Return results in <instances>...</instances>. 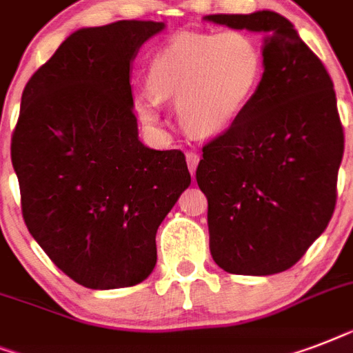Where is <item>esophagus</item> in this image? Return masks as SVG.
<instances>
[{
	"label": "esophagus",
	"instance_id": "obj_1",
	"mask_svg": "<svg viewBox=\"0 0 353 353\" xmlns=\"http://www.w3.org/2000/svg\"><path fill=\"white\" fill-rule=\"evenodd\" d=\"M198 163H199V155L194 154V152H187V165H188V170L190 174H196V168H198Z\"/></svg>",
	"mask_w": 353,
	"mask_h": 353
}]
</instances>
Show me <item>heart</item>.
Listing matches in <instances>:
<instances>
[{"label": "heart", "mask_w": 353, "mask_h": 353, "mask_svg": "<svg viewBox=\"0 0 353 353\" xmlns=\"http://www.w3.org/2000/svg\"><path fill=\"white\" fill-rule=\"evenodd\" d=\"M263 77L258 41L240 29L185 32L155 52L148 65L150 91L133 104L150 126L159 124V104L176 99L177 119L192 135L225 132L247 112Z\"/></svg>", "instance_id": "b5f03b06"}]
</instances>
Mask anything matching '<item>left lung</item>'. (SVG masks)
<instances>
[{
  "label": "left lung",
  "mask_w": 353,
  "mask_h": 353,
  "mask_svg": "<svg viewBox=\"0 0 353 353\" xmlns=\"http://www.w3.org/2000/svg\"><path fill=\"white\" fill-rule=\"evenodd\" d=\"M205 19L263 34L256 97L205 144L196 170L209 201L210 254L227 273H282L334 214L345 152L334 82L290 19L273 10Z\"/></svg>",
  "instance_id": "left-lung-1"
}]
</instances>
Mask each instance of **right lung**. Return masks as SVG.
<instances>
[{
    "label": "right lung",
    "mask_w": 353,
    "mask_h": 353,
    "mask_svg": "<svg viewBox=\"0 0 353 353\" xmlns=\"http://www.w3.org/2000/svg\"><path fill=\"white\" fill-rule=\"evenodd\" d=\"M163 21L74 30L21 95L12 166L27 229L69 279L117 290L148 279L161 221L190 185L181 150L139 139L130 68Z\"/></svg>",
    "instance_id": "right-lung-1"
}]
</instances>
